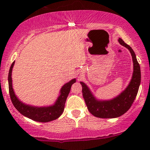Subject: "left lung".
Instances as JSON below:
<instances>
[{
    "label": "left lung",
    "instance_id": "left-lung-1",
    "mask_svg": "<svg viewBox=\"0 0 150 150\" xmlns=\"http://www.w3.org/2000/svg\"><path fill=\"white\" fill-rule=\"evenodd\" d=\"M118 41L121 45L128 49L133 61L132 76L126 89L111 100H100L93 96L85 83L80 82L83 87L82 92L88 110L93 115L99 118H115L126 112L134 101L140 86L141 69L135 53L132 48L122 39L119 38Z\"/></svg>",
    "mask_w": 150,
    "mask_h": 150
}]
</instances>
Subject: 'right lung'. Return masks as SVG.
Listing matches in <instances>:
<instances>
[{"label":"right lung","instance_id":"right-lung-1","mask_svg":"<svg viewBox=\"0 0 150 150\" xmlns=\"http://www.w3.org/2000/svg\"><path fill=\"white\" fill-rule=\"evenodd\" d=\"M15 61L12 63L10 67L9 75H8V83H9V91L11 102L15 108L22 115L30 120L39 122H48L57 120L63 113L65 108V103L72 84L76 83V80L74 79L65 83L61 87L60 95L57 98L54 104L48 106H34L26 104L18 99L13 91L12 85V69H13Z\"/></svg>","mask_w":150,"mask_h":150}]
</instances>
